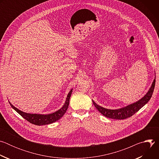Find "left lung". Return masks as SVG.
Wrapping results in <instances>:
<instances>
[{
  "mask_svg": "<svg viewBox=\"0 0 159 159\" xmlns=\"http://www.w3.org/2000/svg\"><path fill=\"white\" fill-rule=\"evenodd\" d=\"M155 79H154L152 86L150 87L148 93L145 95L143 98H142L141 99L136 102L134 103H133L131 104H129L125 107L118 109H108L104 108L99 105H98L94 101H93V102L96 109L101 113L102 115L104 116L115 119V120H124L128 118H129L132 116L136 112L139 111L143 106H145L150 99L153 90L155 87Z\"/></svg>",
  "mask_w": 159,
  "mask_h": 159,
  "instance_id": "left-lung-1",
  "label": "left lung"
}]
</instances>
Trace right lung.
Masks as SVG:
<instances>
[{"mask_svg": "<svg viewBox=\"0 0 159 159\" xmlns=\"http://www.w3.org/2000/svg\"><path fill=\"white\" fill-rule=\"evenodd\" d=\"M72 93V89L70 90L69 93L68 94V96L66 97L65 102L63 107L60 109L58 111L52 113V114L49 115H38V114H30V113L24 112L20 110H19L17 108L14 107L12 104L10 103L11 107L16 111L25 120H26L30 123L34 124L35 125H45L53 123L58 120H60L65 113V112L67 110L68 107L69 105V101H70V98L71 96Z\"/></svg>", "mask_w": 159, "mask_h": 159, "instance_id": "add662e5", "label": "right lung"}]
</instances>
